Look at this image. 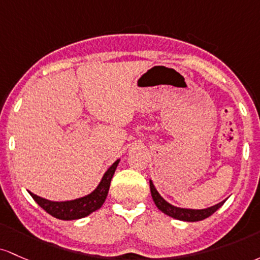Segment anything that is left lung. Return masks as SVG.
Wrapping results in <instances>:
<instances>
[{
    "label": "left lung",
    "instance_id": "obj_1",
    "mask_svg": "<svg viewBox=\"0 0 260 260\" xmlns=\"http://www.w3.org/2000/svg\"><path fill=\"white\" fill-rule=\"evenodd\" d=\"M150 189H151V195H152V199L156 204V206L158 210H161L163 214L168 215V216L177 218L180 221H188V222H195V221H201L204 218L211 216L216 210H218L221 206L223 205L224 200L221 203L216 204L214 206H210L208 209H201V210H195V209H183V208H177V206L171 205L167 203L163 198L159 195L158 191L154 188L152 180H150Z\"/></svg>",
    "mask_w": 260,
    "mask_h": 260
}]
</instances>
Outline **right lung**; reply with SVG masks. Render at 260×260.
<instances>
[{
  "instance_id": "obj_1",
  "label": "right lung",
  "mask_w": 260,
  "mask_h": 260,
  "mask_svg": "<svg viewBox=\"0 0 260 260\" xmlns=\"http://www.w3.org/2000/svg\"><path fill=\"white\" fill-rule=\"evenodd\" d=\"M119 161L120 159L115 161L108 168V171L104 173V176L102 178L101 183H99L97 188L91 194L86 195V197L69 201H50L44 199V198L38 197V195L33 194L31 191H29V194L37 201V204L40 208H43L48 214L59 218V220L70 221L86 217L89 214H92L93 211L101 208L104 201H106L108 191H109L110 182H112V178L114 176Z\"/></svg>"
}]
</instances>
